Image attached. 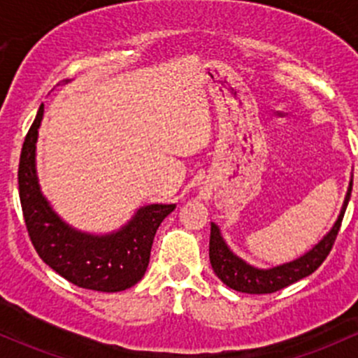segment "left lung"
<instances>
[{
  "label": "left lung",
  "instance_id": "left-lung-1",
  "mask_svg": "<svg viewBox=\"0 0 358 358\" xmlns=\"http://www.w3.org/2000/svg\"><path fill=\"white\" fill-rule=\"evenodd\" d=\"M352 185L353 175L352 180H350L348 192H346L345 201H343L341 211H339V216L334 222L333 229L303 256L292 259L289 263L272 266V268H256V266L244 262L243 258L234 255L232 249L227 246L225 239L222 237L218 225L211 223L209 262H211L216 277L223 284H227L230 289L248 292V294H268V292L280 291L284 287L291 286V284L298 282L303 277H308L310 273H313L322 265V262L327 258L331 249H333L336 236H338L339 227H341L343 216H345L346 206H348Z\"/></svg>",
  "mask_w": 358,
  "mask_h": 358
}]
</instances>
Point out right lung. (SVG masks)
<instances>
[{"label": "right lung", "instance_id": "add662e5", "mask_svg": "<svg viewBox=\"0 0 358 358\" xmlns=\"http://www.w3.org/2000/svg\"><path fill=\"white\" fill-rule=\"evenodd\" d=\"M43 112L41 103L24 140L19 164V196L32 246L50 268L83 289L117 292L135 286L149 266L159 225L176 206H143L124 227L103 236L69 225L43 196L36 173V142Z\"/></svg>", "mask_w": 358, "mask_h": 358}]
</instances>
